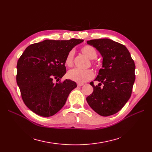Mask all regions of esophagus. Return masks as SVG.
Wrapping results in <instances>:
<instances>
[{"label":"esophagus","instance_id":"1","mask_svg":"<svg viewBox=\"0 0 152 152\" xmlns=\"http://www.w3.org/2000/svg\"><path fill=\"white\" fill-rule=\"evenodd\" d=\"M83 85H84V84H82V83H77V86H78V87H81V86H82Z\"/></svg>","mask_w":152,"mask_h":152}]
</instances>
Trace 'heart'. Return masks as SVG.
<instances>
[{"instance_id":"b5f03b06","label":"heart","mask_w":152,"mask_h":152,"mask_svg":"<svg viewBox=\"0 0 152 152\" xmlns=\"http://www.w3.org/2000/svg\"><path fill=\"white\" fill-rule=\"evenodd\" d=\"M80 51L82 54L90 59H94L97 58L98 53L96 49L90 45H85L80 49ZM73 59H74V51L71 50L67 54L65 58V65L68 67H72L73 65ZM93 65L98 67V64L92 63ZM94 76V72L91 69L86 70H80V69L74 68L70 70L67 73V77L69 79L75 81L78 83H84L87 81L91 80Z\"/></svg>"}]
</instances>
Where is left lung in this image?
<instances>
[{"instance_id": "1", "label": "left lung", "mask_w": 152, "mask_h": 152, "mask_svg": "<svg viewBox=\"0 0 152 152\" xmlns=\"http://www.w3.org/2000/svg\"><path fill=\"white\" fill-rule=\"evenodd\" d=\"M87 43L102 54L103 68L95 79L99 82L98 86L90 83L93 93L86 100L100 115H112L120 111L131 97L135 81L134 60L125 45L111 39L90 40Z\"/></svg>"}]
</instances>
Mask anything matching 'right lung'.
Segmentation results:
<instances>
[{
  "mask_svg": "<svg viewBox=\"0 0 152 152\" xmlns=\"http://www.w3.org/2000/svg\"><path fill=\"white\" fill-rule=\"evenodd\" d=\"M83 40H45L30 45L17 63L16 82L25 105L40 116L54 115L65 105L75 82H58L66 73L67 54Z\"/></svg>",
  "mask_w": 152,
  "mask_h": 152,
  "instance_id": "right-lung-1",
  "label": "right lung"
}]
</instances>
